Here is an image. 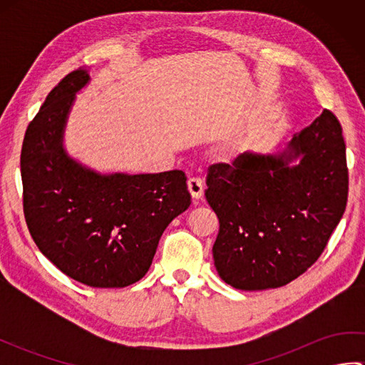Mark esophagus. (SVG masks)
Segmentation results:
<instances>
[{"mask_svg": "<svg viewBox=\"0 0 365 365\" xmlns=\"http://www.w3.org/2000/svg\"><path fill=\"white\" fill-rule=\"evenodd\" d=\"M187 185H188V191H190V195H191L192 199L197 200V199L202 197V195H204V183H202V180H200V178L191 177Z\"/></svg>", "mask_w": 365, "mask_h": 365, "instance_id": "1", "label": "esophagus"}]
</instances>
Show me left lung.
I'll use <instances>...</instances> for the list:
<instances>
[{"mask_svg": "<svg viewBox=\"0 0 365 365\" xmlns=\"http://www.w3.org/2000/svg\"><path fill=\"white\" fill-rule=\"evenodd\" d=\"M205 199L220 220L215 267L238 290L277 289L320 257L348 197L342 127L324 110L271 153L215 165Z\"/></svg>", "mask_w": 365, "mask_h": 365, "instance_id": "left-lung-1", "label": "left lung"}]
</instances>
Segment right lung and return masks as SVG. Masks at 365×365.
I'll return each instance as SVG.
<instances>
[{"label":"right lung","instance_id":"add662e5","mask_svg":"<svg viewBox=\"0 0 365 365\" xmlns=\"http://www.w3.org/2000/svg\"><path fill=\"white\" fill-rule=\"evenodd\" d=\"M91 83L75 71L28 125L21 149L23 210L37 247L84 285L120 289L149 271L163 232L191 204L182 170L98 173L67 152L68 115Z\"/></svg>","mask_w":365,"mask_h":365}]
</instances>
